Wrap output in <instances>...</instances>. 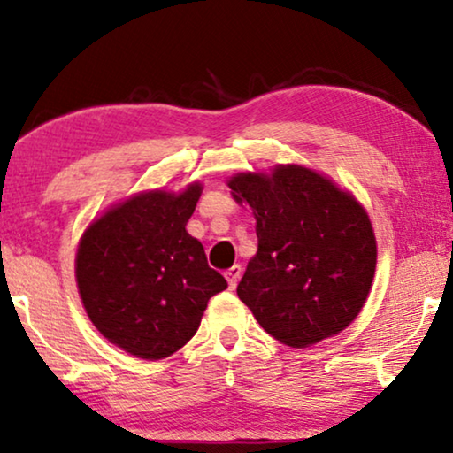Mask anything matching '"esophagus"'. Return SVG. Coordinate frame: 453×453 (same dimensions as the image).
<instances>
[{
    "mask_svg": "<svg viewBox=\"0 0 453 453\" xmlns=\"http://www.w3.org/2000/svg\"><path fill=\"white\" fill-rule=\"evenodd\" d=\"M241 272H243V268H241L239 264H234L233 268H228L225 272V278L228 280V288H231V290L237 287V282H239V278H241Z\"/></svg>",
    "mask_w": 453,
    "mask_h": 453,
    "instance_id": "obj_1",
    "label": "esophagus"
}]
</instances>
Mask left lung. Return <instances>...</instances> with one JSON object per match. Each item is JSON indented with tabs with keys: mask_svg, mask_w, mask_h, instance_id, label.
Segmentation results:
<instances>
[{
	"mask_svg": "<svg viewBox=\"0 0 453 453\" xmlns=\"http://www.w3.org/2000/svg\"><path fill=\"white\" fill-rule=\"evenodd\" d=\"M256 219L257 253L237 295L278 342L307 349L346 330L373 284L377 241L363 203L303 165L237 173L226 181Z\"/></svg>",
	"mask_w": 453,
	"mask_h": 453,
	"instance_id": "left-lung-1",
	"label": "left lung"
}]
</instances>
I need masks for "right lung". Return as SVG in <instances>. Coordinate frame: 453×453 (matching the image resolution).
Instances as JSON below:
<instances>
[{"label": "right lung", "mask_w": 453, "mask_h": 453, "mask_svg": "<svg viewBox=\"0 0 453 453\" xmlns=\"http://www.w3.org/2000/svg\"><path fill=\"white\" fill-rule=\"evenodd\" d=\"M203 185L146 189L115 202L84 228L76 284L92 326L129 355L160 361L200 327L226 280L188 233Z\"/></svg>", "instance_id": "add662e5"}]
</instances>
